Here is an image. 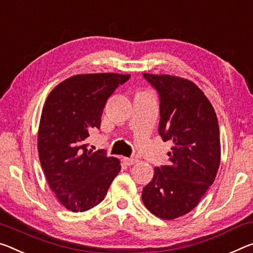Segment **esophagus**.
Instances as JSON below:
<instances>
[{
  "label": "esophagus",
  "mask_w": 253,
  "mask_h": 253,
  "mask_svg": "<svg viewBox=\"0 0 253 253\" xmlns=\"http://www.w3.org/2000/svg\"><path fill=\"white\" fill-rule=\"evenodd\" d=\"M137 161L138 160L136 159V158H124L123 159V162L126 164V166H133V164H135V163H137Z\"/></svg>",
  "instance_id": "1"
}]
</instances>
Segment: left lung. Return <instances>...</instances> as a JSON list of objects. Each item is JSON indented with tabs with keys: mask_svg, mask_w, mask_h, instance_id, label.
Masks as SVG:
<instances>
[{
	"mask_svg": "<svg viewBox=\"0 0 253 253\" xmlns=\"http://www.w3.org/2000/svg\"><path fill=\"white\" fill-rule=\"evenodd\" d=\"M160 97L159 134L172 143L167 166L156 167L142 199L163 219L186 215L211 186L220 161L216 114L204 92L189 80L143 74Z\"/></svg>",
	"mask_w": 253,
	"mask_h": 253,
	"instance_id": "1",
	"label": "left lung"
}]
</instances>
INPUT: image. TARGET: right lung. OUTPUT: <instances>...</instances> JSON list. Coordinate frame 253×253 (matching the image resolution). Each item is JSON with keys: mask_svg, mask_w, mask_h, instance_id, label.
<instances>
[{"mask_svg": "<svg viewBox=\"0 0 253 253\" xmlns=\"http://www.w3.org/2000/svg\"><path fill=\"white\" fill-rule=\"evenodd\" d=\"M129 74H80L47 97L38 131L39 160L47 182L71 211H89L105 199L120 171L118 159L87 150L92 128H100L107 100Z\"/></svg>", "mask_w": 253, "mask_h": 253, "instance_id": "right-lung-1", "label": "right lung"}]
</instances>
